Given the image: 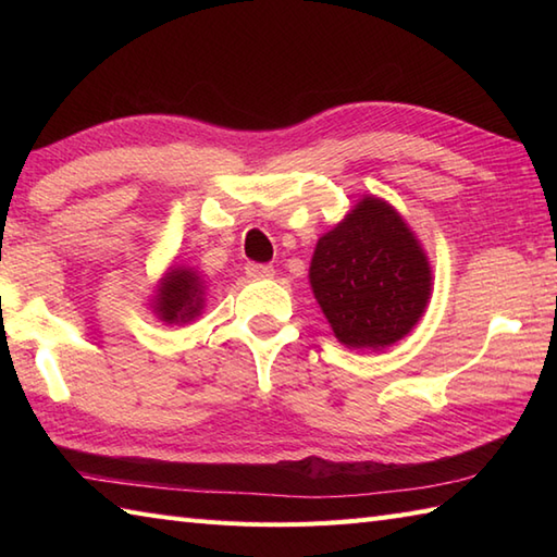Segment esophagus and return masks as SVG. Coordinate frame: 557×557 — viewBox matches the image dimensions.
Masks as SVG:
<instances>
[{"mask_svg":"<svg viewBox=\"0 0 557 557\" xmlns=\"http://www.w3.org/2000/svg\"><path fill=\"white\" fill-rule=\"evenodd\" d=\"M246 275L253 280H270L275 275V268L268 263H246Z\"/></svg>","mask_w":557,"mask_h":557,"instance_id":"34e87169","label":"esophagus"}]
</instances>
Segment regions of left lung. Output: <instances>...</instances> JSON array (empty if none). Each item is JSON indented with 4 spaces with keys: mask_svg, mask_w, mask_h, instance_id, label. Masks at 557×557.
Here are the masks:
<instances>
[{
    "mask_svg": "<svg viewBox=\"0 0 557 557\" xmlns=\"http://www.w3.org/2000/svg\"><path fill=\"white\" fill-rule=\"evenodd\" d=\"M311 287L342 345L383 349L419 323L431 268L417 236L377 198H363L318 239Z\"/></svg>",
    "mask_w": 557,
    "mask_h": 557,
    "instance_id": "1",
    "label": "left lung"
}]
</instances>
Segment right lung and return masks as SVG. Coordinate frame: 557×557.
Wrapping results in <instances>:
<instances>
[{
	"mask_svg": "<svg viewBox=\"0 0 557 557\" xmlns=\"http://www.w3.org/2000/svg\"><path fill=\"white\" fill-rule=\"evenodd\" d=\"M203 306V282L188 268H172L158 287L156 311L164 323H188Z\"/></svg>",
	"mask_w": 557,
	"mask_h": 557,
	"instance_id": "1",
	"label": "right lung"
}]
</instances>
